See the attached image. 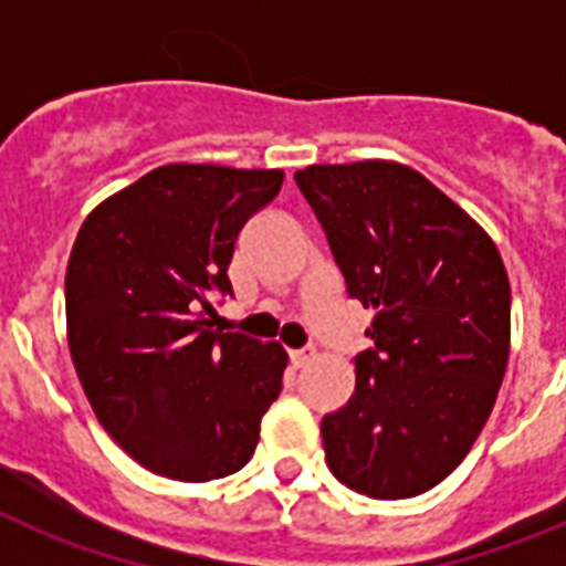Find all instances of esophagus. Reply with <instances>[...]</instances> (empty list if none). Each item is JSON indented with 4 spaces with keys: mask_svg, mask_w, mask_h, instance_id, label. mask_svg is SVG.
Segmentation results:
<instances>
[{
    "mask_svg": "<svg viewBox=\"0 0 566 566\" xmlns=\"http://www.w3.org/2000/svg\"><path fill=\"white\" fill-rule=\"evenodd\" d=\"M314 357H317L314 345H303V348H294V352H289V359H292L294 368H303V365L312 363Z\"/></svg>",
    "mask_w": 566,
    "mask_h": 566,
    "instance_id": "esophagus-1",
    "label": "esophagus"
}]
</instances>
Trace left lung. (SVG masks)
<instances>
[{
  "mask_svg": "<svg viewBox=\"0 0 566 566\" xmlns=\"http://www.w3.org/2000/svg\"><path fill=\"white\" fill-rule=\"evenodd\" d=\"M348 297L374 308L357 385L319 433L345 488L411 499L442 482L488 422L510 348V283L493 240L394 161L294 172Z\"/></svg>",
  "mask_w": 566,
  "mask_h": 566,
  "instance_id": "obj_1",
  "label": "left lung"
}]
</instances>
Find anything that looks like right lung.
<instances>
[{
	"mask_svg": "<svg viewBox=\"0 0 566 566\" xmlns=\"http://www.w3.org/2000/svg\"><path fill=\"white\" fill-rule=\"evenodd\" d=\"M280 169L169 164L84 221L64 277L67 343L104 431L158 476L223 479L252 459L286 352L212 328L234 240Z\"/></svg>",
	"mask_w": 566,
	"mask_h": 566,
	"instance_id": "obj_1",
	"label": "right lung"
}]
</instances>
